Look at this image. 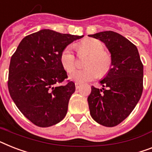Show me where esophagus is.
Instances as JSON below:
<instances>
[{"instance_id":"1","label":"esophagus","mask_w":152,"mask_h":152,"mask_svg":"<svg viewBox=\"0 0 152 152\" xmlns=\"http://www.w3.org/2000/svg\"><path fill=\"white\" fill-rule=\"evenodd\" d=\"M75 85H76V89H79L80 87V86H81V83H76Z\"/></svg>"}]
</instances>
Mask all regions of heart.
I'll use <instances>...</instances> for the list:
<instances>
[{
    "instance_id": "b5f03b06",
    "label": "heart",
    "mask_w": 152,
    "mask_h": 152,
    "mask_svg": "<svg viewBox=\"0 0 152 152\" xmlns=\"http://www.w3.org/2000/svg\"><path fill=\"white\" fill-rule=\"evenodd\" d=\"M80 55H88L89 58L85 62L87 68L78 69L72 72L76 67V57L72 47L69 45L61 51V63L68 72H72L69 78L77 83H85L97 78L98 75H104L108 72L112 63V58L109 53L104 50L102 41L96 39H88L76 45Z\"/></svg>"
}]
</instances>
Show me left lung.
Returning a JSON list of instances; mask_svg holds the SVG:
<instances>
[{
    "mask_svg": "<svg viewBox=\"0 0 152 152\" xmlns=\"http://www.w3.org/2000/svg\"><path fill=\"white\" fill-rule=\"evenodd\" d=\"M89 37L104 43L112 58V68L100 81L102 89L91 87L90 113L101 125L115 126L129 116L141 97L143 64L137 47L119 33L104 31Z\"/></svg>",
    "mask_w": 152,
    "mask_h": 152,
    "instance_id": "1",
    "label": "left lung"
}]
</instances>
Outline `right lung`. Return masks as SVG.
I'll list each match as a JSON object with an SVG mask.
<instances>
[{
  "label": "right lung",
  "instance_id": "right-lung-1",
  "mask_svg": "<svg viewBox=\"0 0 152 152\" xmlns=\"http://www.w3.org/2000/svg\"><path fill=\"white\" fill-rule=\"evenodd\" d=\"M83 36L42 29L24 37L11 58L8 91L22 113L34 125L48 127L65 118L75 83L67 80L61 51Z\"/></svg>",
  "mask_w": 152,
  "mask_h": 152
}]
</instances>
